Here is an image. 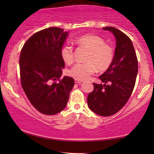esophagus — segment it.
Listing matches in <instances>:
<instances>
[{
    "instance_id": "esophagus-1",
    "label": "esophagus",
    "mask_w": 154,
    "mask_h": 154,
    "mask_svg": "<svg viewBox=\"0 0 154 154\" xmlns=\"http://www.w3.org/2000/svg\"><path fill=\"white\" fill-rule=\"evenodd\" d=\"M82 80H79V79H75V82L77 83V84H80L81 82H82Z\"/></svg>"
}]
</instances>
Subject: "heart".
I'll use <instances>...</instances> for the list:
<instances>
[{"label":"heart","instance_id":"heart-1","mask_svg":"<svg viewBox=\"0 0 154 154\" xmlns=\"http://www.w3.org/2000/svg\"><path fill=\"white\" fill-rule=\"evenodd\" d=\"M75 43L88 50L85 58L87 62L75 63L68 71L69 75L83 80L93 75L96 69L103 72L111 66L114 60V50L105 43L103 38L95 35H85L76 39ZM61 56L68 64L73 61L74 53L71 45H63L61 50Z\"/></svg>","mask_w":154,"mask_h":154}]
</instances>
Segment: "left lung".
I'll return each mask as SVG.
<instances>
[{
  "mask_svg": "<svg viewBox=\"0 0 154 154\" xmlns=\"http://www.w3.org/2000/svg\"><path fill=\"white\" fill-rule=\"evenodd\" d=\"M103 29L115 37L114 60L98 77L103 83H93L94 89L88 95V105L98 115L109 116L118 112L128 102L135 87L138 67L135 49L128 35L113 26Z\"/></svg>",
  "mask_w": 154,
  "mask_h": 154,
  "instance_id": "1",
  "label": "left lung"
}]
</instances>
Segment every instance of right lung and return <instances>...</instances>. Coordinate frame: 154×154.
I'll return each instance as SVG.
<instances>
[{
	"label": "right lung",
	"mask_w": 154,
	"mask_h": 154,
	"mask_svg": "<svg viewBox=\"0 0 154 154\" xmlns=\"http://www.w3.org/2000/svg\"><path fill=\"white\" fill-rule=\"evenodd\" d=\"M68 32L59 27L40 30L26 40L19 58L21 83L29 102L40 113L54 115L66 107L75 85L65 76L59 83L65 63L61 50Z\"/></svg>",
	"instance_id": "1"
}]
</instances>
